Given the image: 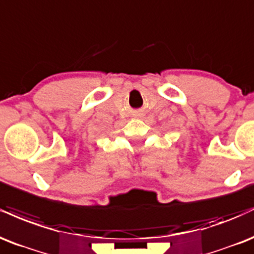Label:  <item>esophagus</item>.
Returning <instances> with one entry per match:
<instances>
[{
	"instance_id": "34e87169",
	"label": "esophagus",
	"mask_w": 254,
	"mask_h": 254,
	"mask_svg": "<svg viewBox=\"0 0 254 254\" xmlns=\"http://www.w3.org/2000/svg\"><path fill=\"white\" fill-rule=\"evenodd\" d=\"M141 115H142V113L139 112V110H138V112H134V113H133L134 118H140V116H141Z\"/></svg>"
}]
</instances>
